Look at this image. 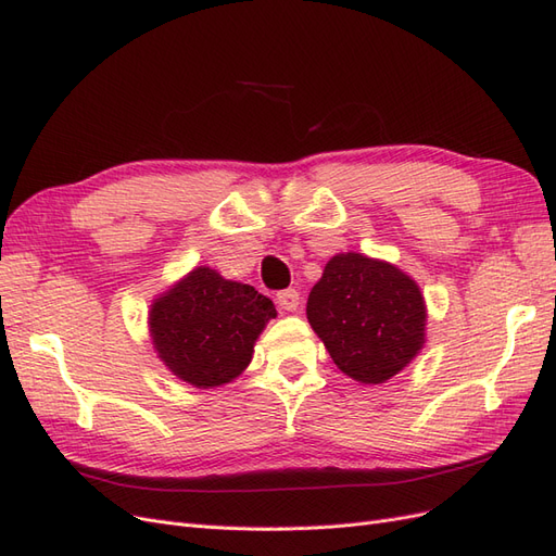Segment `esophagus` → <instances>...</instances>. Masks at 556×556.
I'll return each instance as SVG.
<instances>
[{
	"instance_id": "obj_1",
	"label": "esophagus",
	"mask_w": 556,
	"mask_h": 556,
	"mask_svg": "<svg viewBox=\"0 0 556 556\" xmlns=\"http://www.w3.org/2000/svg\"><path fill=\"white\" fill-rule=\"evenodd\" d=\"M276 301H278L280 311H285V313H294V311L299 308V304H301V294H299L296 290H282V292H278Z\"/></svg>"
}]
</instances>
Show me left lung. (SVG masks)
Instances as JSON below:
<instances>
[{"label": "left lung", "instance_id": "8db88e82", "mask_svg": "<svg viewBox=\"0 0 556 556\" xmlns=\"http://www.w3.org/2000/svg\"><path fill=\"white\" fill-rule=\"evenodd\" d=\"M306 315L333 364L362 384L394 378L427 341L419 285L399 266L362 252H339L327 262Z\"/></svg>", "mask_w": 556, "mask_h": 556}]
</instances>
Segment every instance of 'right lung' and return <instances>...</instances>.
Listing matches in <instances>:
<instances>
[{
    "label": "right lung",
    "mask_w": 556,
    "mask_h": 556,
    "mask_svg": "<svg viewBox=\"0 0 556 556\" xmlns=\"http://www.w3.org/2000/svg\"><path fill=\"white\" fill-rule=\"evenodd\" d=\"M276 306L250 285L197 266L160 294L148 313L160 362L197 390L239 378Z\"/></svg>",
    "instance_id": "1"
}]
</instances>
